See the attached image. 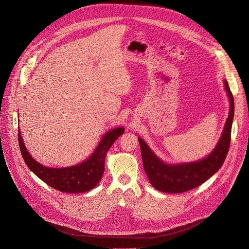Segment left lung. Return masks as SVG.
<instances>
[{"instance_id":"8db88e82","label":"left lung","mask_w":249,"mask_h":249,"mask_svg":"<svg viewBox=\"0 0 249 249\" xmlns=\"http://www.w3.org/2000/svg\"><path fill=\"white\" fill-rule=\"evenodd\" d=\"M224 84L231 104L230 113L217 145L205 158L196 162L176 165L166 164L152 152L142 138H139L143 169L150 184L157 191L179 194L193 190L202 185L222 167L230 147L231 124L234 113L232 94L228 82L225 81Z\"/></svg>"}]
</instances>
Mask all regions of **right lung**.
<instances>
[{
    "label": "right lung",
    "mask_w": 249,
    "mask_h": 249,
    "mask_svg": "<svg viewBox=\"0 0 249 249\" xmlns=\"http://www.w3.org/2000/svg\"><path fill=\"white\" fill-rule=\"evenodd\" d=\"M123 133V127L108 131L102 139L96 150L87 160L65 168H49L34 160L23 143L19 130L18 143L26 165L37 177L56 191L79 194L91 191L99 184L105 172L107 152Z\"/></svg>",
    "instance_id": "obj_1"
}]
</instances>
